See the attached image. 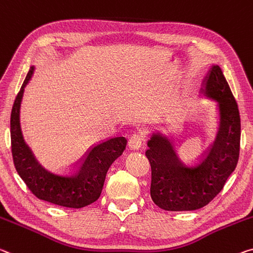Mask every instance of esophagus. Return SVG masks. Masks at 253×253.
I'll list each match as a JSON object with an SVG mask.
<instances>
[{"label":"esophagus","mask_w":253,"mask_h":253,"mask_svg":"<svg viewBox=\"0 0 253 253\" xmlns=\"http://www.w3.org/2000/svg\"><path fill=\"white\" fill-rule=\"evenodd\" d=\"M144 131L143 130H137L135 131L134 134H131L129 141H128V145L131 148V150H138L139 147L142 146V143L144 141Z\"/></svg>","instance_id":"1"}]
</instances>
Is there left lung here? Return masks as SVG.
<instances>
[{
    "instance_id": "1",
    "label": "left lung",
    "mask_w": 253,
    "mask_h": 253,
    "mask_svg": "<svg viewBox=\"0 0 253 253\" xmlns=\"http://www.w3.org/2000/svg\"><path fill=\"white\" fill-rule=\"evenodd\" d=\"M206 97L218 103L219 127L214 143L198 161L178 158L170 139L152 136L145 152L151 164V197L164 211H195L211 203L235 170L240 154L241 120L236 101L218 65L204 80Z\"/></svg>"
}]
</instances>
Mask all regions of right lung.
I'll return each instance as SVG.
<instances>
[{
  "label": "right lung",
  "instance_id": "add662e5",
  "mask_svg": "<svg viewBox=\"0 0 253 253\" xmlns=\"http://www.w3.org/2000/svg\"><path fill=\"white\" fill-rule=\"evenodd\" d=\"M31 66L11 111V148L15 170L36 197L55 205L82 208L101 195L106 174L112 162L126 148L125 137H112L92 146L76 166L61 171L47 169L36 159L20 127V106L25 86L31 79Z\"/></svg>",
  "mask_w": 253,
  "mask_h": 253
}]
</instances>
